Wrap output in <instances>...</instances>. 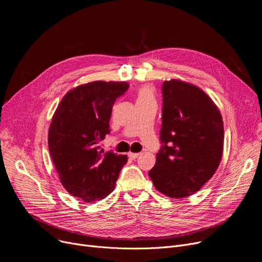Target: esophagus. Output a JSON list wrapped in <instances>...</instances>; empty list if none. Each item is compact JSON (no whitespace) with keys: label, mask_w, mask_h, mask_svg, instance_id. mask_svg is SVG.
<instances>
[{"label":"esophagus","mask_w":262,"mask_h":262,"mask_svg":"<svg viewBox=\"0 0 262 262\" xmlns=\"http://www.w3.org/2000/svg\"><path fill=\"white\" fill-rule=\"evenodd\" d=\"M139 153H128V157L130 158V159H136V158H138L139 157Z\"/></svg>","instance_id":"obj_1"}]
</instances>
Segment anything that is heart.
I'll return each mask as SVG.
<instances>
[{"label":"heart","mask_w":262,"mask_h":262,"mask_svg":"<svg viewBox=\"0 0 262 262\" xmlns=\"http://www.w3.org/2000/svg\"><path fill=\"white\" fill-rule=\"evenodd\" d=\"M155 99V90L153 86L144 85L138 89L137 92V104L152 101Z\"/></svg>","instance_id":"obj_1"}]
</instances>
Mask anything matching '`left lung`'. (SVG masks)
Wrapping results in <instances>:
<instances>
[{
  "label": "left lung",
  "mask_w": 262,
  "mask_h": 262,
  "mask_svg": "<svg viewBox=\"0 0 262 262\" xmlns=\"http://www.w3.org/2000/svg\"><path fill=\"white\" fill-rule=\"evenodd\" d=\"M162 122L156 163L148 172L155 188L172 199L198 192L222 159L221 114L202 89L171 79L162 84Z\"/></svg>",
  "instance_id": "obj_1"
}]
</instances>
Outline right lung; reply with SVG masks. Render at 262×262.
I'll list each match as a JSON object with an SVG mask.
<instances>
[{"instance_id": "right-lung-1", "label": "right lung", "mask_w": 262, "mask_h": 262, "mask_svg": "<svg viewBox=\"0 0 262 262\" xmlns=\"http://www.w3.org/2000/svg\"><path fill=\"white\" fill-rule=\"evenodd\" d=\"M129 85L92 81L69 91L55 112L49 129V150L60 183L86 203L114 191L126 155L104 152L100 142L110 133L113 106Z\"/></svg>"}]
</instances>
